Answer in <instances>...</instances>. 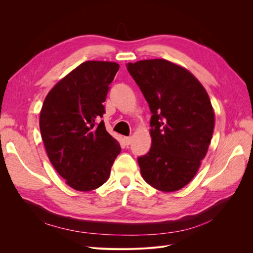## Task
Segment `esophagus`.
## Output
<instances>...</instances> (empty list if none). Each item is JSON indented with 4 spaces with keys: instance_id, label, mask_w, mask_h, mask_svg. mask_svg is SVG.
I'll use <instances>...</instances> for the list:
<instances>
[{
    "instance_id": "esophagus-1",
    "label": "esophagus",
    "mask_w": 253,
    "mask_h": 253,
    "mask_svg": "<svg viewBox=\"0 0 253 253\" xmlns=\"http://www.w3.org/2000/svg\"><path fill=\"white\" fill-rule=\"evenodd\" d=\"M124 140H125V143H126V145L131 144V142H132V138H131V137H124Z\"/></svg>"
}]
</instances>
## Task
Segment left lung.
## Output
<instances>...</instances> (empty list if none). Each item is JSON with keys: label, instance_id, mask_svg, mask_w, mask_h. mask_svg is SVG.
I'll use <instances>...</instances> for the list:
<instances>
[{"label": "left lung", "instance_id": "1", "mask_svg": "<svg viewBox=\"0 0 253 253\" xmlns=\"http://www.w3.org/2000/svg\"><path fill=\"white\" fill-rule=\"evenodd\" d=\"M152 113V145L137 158L143 179L164 192L193 179L208 151L214 112L206 89L186 68L165 59L127 63Z\"/></svg>", "mask_w": 253, "mask_h": 253}]
</instances>
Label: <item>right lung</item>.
Instances as JSON below:
<instances>
[{
  "label": "right lung",
  "mask_w": 253,
  "mask_h": 253,
  "mask_svg": "<svg viewBox=\"0 0 253 253\" xmlns=\"http://www.w3.org/2000/svg\"><path fill=\"white\" fill-rule=\"evenodd\" d=\"M118 70L115 62L86 61L59 81L44 100L40 131L45 150L56 171L75 190L102 186L121 151L101 120Z\"/></svg>",
  "instance_id": "add662e5"
}]
</instances>
